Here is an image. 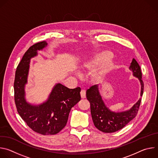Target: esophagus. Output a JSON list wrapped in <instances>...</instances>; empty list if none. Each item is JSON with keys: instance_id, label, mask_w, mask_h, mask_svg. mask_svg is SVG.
Returning <instances> with one entry per match:
<instances>
[{"instance_id": "1", "label": "esophagus", "mask_w": 158, "mask_h": 158, "mask_svg": "<svg viewBox=\"0 0 158 158\" xmlns=\"http://www.w3.org/2000/svg\"><path fill=\"white\" fill-rule=\"evenodd\" d=\"M80 94H81V98H82V99L85 98V90L82 89L81 93H80Z\"/></svg>"}]
</instances>
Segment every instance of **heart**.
<instances>
[{"label": "heart", "instance_id": "b5f03b06", "mask_svg": "<svg viewBox=\"0 0 158 158\" xmlns=\"http://www.w3.org/2000/svg\"><path fill=\"white\" fill-rule=\"evenodd\" d=\"M111 57L112 53L109 51L102 52L101 54L95 57L93 60L90 61L87 64V67H89V68H93V67L96 66L100 62L106 60L102 64L98 71L95 74V77L96 78H101L103 76H104L106 74H107L109 72H110L112 70V69L113 68L114 62L110 60H109Z\"/></svg>", "mask_w": 158, "mask_h": 158}]
</instances>
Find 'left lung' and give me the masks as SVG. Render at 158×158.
Listing matches in <instances>:
<instances>
[{"label":"left lung","instance_id":"left-lung-1","mask_svg":"<svg viewBox=\"0 0 158 158\" xmlns=\"http://www.w3.org/2000/svg\"><path fill=\"white\" fill-rule=\"evenodd\" d=\"M129 69L133 72V75L137 77L140 81L141 85V96H142L144 91V82L142 80L141 67L136 59H132ZM86 98L90 103L91 116L94 126L99 131L106 133L116 132L126 126L137 115L141 102V99H139L127 111L118 113L112 112L106 107L102 100L98 91V85H94L87 90Z\"/></svg>","mask_w":158,"mask_h":158}]
</instances>
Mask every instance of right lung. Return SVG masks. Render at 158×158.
<instances>
[{"label": "right lung", "mask_w": 158, "mask_h": 158, "mask_svg": "<svg viewBox=\"0 0 158 158\" xmlns=\"http://www.w3.org/2000/svg\"><path fill=\"white\" fill-rule=\"evenodd\" d=\"M47 46L46 41L37 42L29 48L17 67L14 83V100L21 118L34 132L42 135L59 132L66 125L71 108L81 100V88L69 89L60 84L54 87L47 102L39 106H31L24 99L29 62L37 51Z\"/></svg>", "instance_id": "1"}]
</instances>
